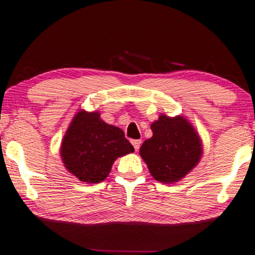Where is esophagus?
<instances>
[{
	"label": "esophagus",
	"mask_w": 255,
	"mask_h": 255,
	"mask_svg": "<svg viewBox=\"0 0 255 255\" xmlns=\"http://www.w3.org/2000/svg\"><path fill=\"white\" fill-rule=\"evenodd\" d=\"M131 143H132V145H133V147H134L135 151L139 150L140 144H141V140H139V139H133V140L131 141Z\"/></svg>",
	"instance_id": "obj_1"
}]
</instances>
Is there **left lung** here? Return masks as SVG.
Masks as SVG:
<instances>
[{
	"label": "left lung",
	"instance_id": "8db88e82",
	"mask_svg": "<svg viewBox=\"0 0 255 255\" xmlns=\"http://www.w3.org/2000/svg\"><path fill=\"white\" fill-rule=\"evenodd\" d=\"M153 135L141 145L139 153L152 177L174 183L186 176L201 157L199 135L183 117L161 115L151 124Z\"/></svg>",
	"mask_w": 255,
	"mask_h": 255
}]
</instances>
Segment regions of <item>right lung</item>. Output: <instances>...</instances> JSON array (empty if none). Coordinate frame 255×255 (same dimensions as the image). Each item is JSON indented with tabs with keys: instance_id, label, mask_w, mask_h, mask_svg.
Returning a JSON list of instances; mask_svg holds the SVG:
<instances>
[{
	"instance_id": "add662e5",
	"label": "right lung",
	"mask_w": 255,
	"mask_h": 255,
	"mask_svg": "<svg viewBox=\"0 0 255 255\" xmlns=\"http://www.w3.org/2000/svg\"><path fill=\"white\" fill-rule=\"evenodd\" d=\"M133 151L123 130L102 121L98 112L79 111L63 138L61 156L79 180L96 184L108 177L118 157Z\"/></svg>"
}]
</instances>
